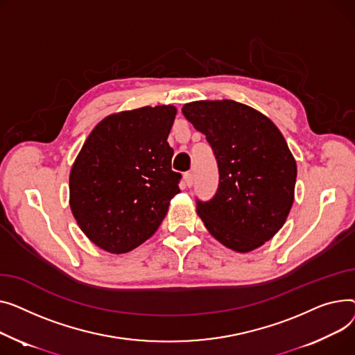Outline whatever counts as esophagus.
I'll return each instance as SVG.
<instances>
[{"label":"esophagus","instance_id":"esophagus-1","mask_svg":"<svg viewBox=\"0 0 355 355\" xmlns=\"http://www.w3.org/2000/svg\"><path fill=\"white\" fill-rule=\"evenodd\" d=\"M183 179H184V183H186V186H192V183H193V173L192 172H187V173H184L183 175Z\"/></svg>","mask_w":355,"mask_h":355}]
</instances>
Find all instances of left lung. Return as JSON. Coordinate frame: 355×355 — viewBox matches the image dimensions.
<instances>
[{"mask_svg": "<svg viewBox=\"0 0 355 355\" xmlns=\"http://www.w3.org/2000/svg\"><path fill=\"white\" fill-rule=\"evenodd\" d=\"M183 116L206 136L219 187L196 212L223 246L246 254L272 239L295 198L297 162L274 121L234 100L186 103Z\"/></svg>", "mask_w": 355, "mask_h": 355, "instance_id": "obj_1", "label": "left lung"}]
</instances>
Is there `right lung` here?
Masks as SVG:
<instances>
[{"label": "right lung", "mask_w": 355, "mask_h": 355, "mask_svg": "<svg viewBox=\"0 0 355 355\" xmlns=\"http://www.w3.org/2000/svg\"><path fill=\"white\" fill-rule=\"evenodd\" d=\"M172 104L104 117L83 144L70 171V209L78 227L109 254L148 241L180 192L168 137Z\"/></svg>", "instance_id": "right-lung-1"}]
</instances>
